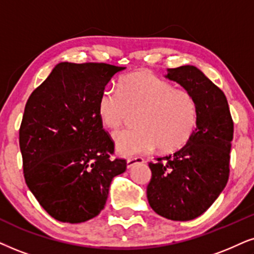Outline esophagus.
Returning <instances> with one entry per match:
<instances>
[{"instance_id": "1", "label": "esophagus", "mask_w": 254, "mask_h": 254, "mask_svg": "<svg viewBox=\"0 0 254 254\" xmlns=\"http://www.w3.org/2000/svg\"><path fill=\"white\" fill-rule=\"evenodd\" d=\"M142 163H144V159L142 158V157H129V158L127 159V168H132L133 165L136 164H142Z\"/></svg>"}]
</instances>
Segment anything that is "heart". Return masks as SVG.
Returning a JSON list of instances; mask_svg holds the SVG:
<instances>
[{"instance_id":"heart-1","label":"heart","mask_w":254,"mask_h":254,"mask_svg":"<svg viewBox=\"0 0 254 254\" xmlns=\"http://www.w3.org/2000/svg\"><path fill=\"white\" fill-rule=\"evenodd\" d=\"M97 112L109 129H117L136 112L132 129L114 133L121 155L146 152L158 147L173 152L190 142L198 124V104L191 92L175 89L153 73L137 71L123 77L118 90L105 86L98 96Z\"/></svg>"}]
</instances>
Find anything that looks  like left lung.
Returning a JSON list of instances; mask_svg holds the SVG:
<instances>
[{"mask_svg":"<svg viewBox=\"0 0 254 254\" xmlns=\"http://www.w3.org/2000/svg\"><path fill=\"white\" fill-rule=\"evenodd\" d=\"M166 71L195 98L198 124L184 147L149 163L146 195L157 214L186 221L203 214L227 184L233 120L224 92L200 70L184 65Z\"/></svg>","mask_w":254,"mask_h":254,"instance_id":"8db88e82","label":"left lung"}]
</instances>
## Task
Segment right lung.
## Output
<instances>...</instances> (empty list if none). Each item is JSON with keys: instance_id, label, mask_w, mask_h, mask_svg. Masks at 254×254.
<instances>
[{"instance_id": "add662e5", "label": "right lung", "mask_w": 254, "mask_h": 254, "mask_svg": "<svg viewBox=\"0 0 254 254\" xmlns=\"http://www.w3.org/2000/svg\"><path fill=\"white\" fill-rule=\"evenodd\" d=\"M123 69L60 63L28 98L20 127L24 179L56 220L77 224L98 216L112 178L127 170V160L111 159L115 143L97 112L99 94Z\"/></svg>"}]
</instances>
